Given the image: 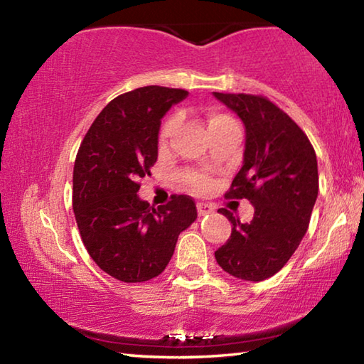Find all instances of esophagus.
Wrapping results in <instances>:
<instances>
[{
	"label": "esophagus",
	"instance_id": "esophagus-1",
	"mask_svg": "<svg viewBox=\"0 0 364 364\" xmlns=\"http://www.w3.org/2000/svg\"><path fill=\"white\" fill-rule=\"evenodd\" d=\"M197 213H199L200 217H204V215H208V213H213V207L208 204H204V202H199V204H197Z\"/></svg>",
	"mask_w": 364,
	"mask_h": 364
}]
</instances>
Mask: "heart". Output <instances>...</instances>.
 Instances as JSON below:
<instances>
[{
    "label": "heart",
    "instance_id": "obj_1",
    "mask_svg": "<svg viewBox=\"0 0 364 364\" xmlns=\"http://www.w3.org/2000/svg\"><path fill=\"white\" fill-rule=\"evenodd\" d=\"M226 119H228V117H225V115L215 114V115L210 117V120H208V127L213 125V123H217V122L226 120ZM175 127H176V120L175 119L167 120V123H165L164 128H162V133H160V139L165 141L167 138H170L171 133H173V130H175ZM186 181H188L189 186L196 191V193H202V191H205L208 188V180H207L205 176H202V175L189 173L186 176Z\"/></svg>",
    "mask_w": 364,
    "mask_h": 364
}]
</instances>
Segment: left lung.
I'll use <instances>...</instances> for the list:
<instances>
[{
	"instance_id": "1",
	"label": "left lung",
	"mask_w": 364,
	"mask_h": 364,
	"mask_svg": "<svg viewBox=\"0 0 364 364\" xmlns=\"http://www.w3.org/2000/svg\"><path fill=\"white\" fill-rule=\"evenodd\" d=\"M213 96L245 128L242 167L226 197L249 199L255 210L249 223H241L220 208L232 231L215 258L234 278L258 282L278 273L305 236L318 197L316 154L297 123L267 97Z\"/></svg>"
}]
</instances>
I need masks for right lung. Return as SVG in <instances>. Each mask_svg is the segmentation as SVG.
Segmentation results:
<instances>
[{"label": "right lung", "mask_w": 364, "mask_h": 364, "mask_svg": "<svg viewBox=\"0 0 364 364\" xmlns=\"http://www.w3.org/2000/svg\"><path fill=\"white\" fill-rule=\"evenodd\" d=\"M188 91L143 86L110 101L80 146L73 167V213L88 254L123 282L156 278L173 255L180 232L194 223L189 196L154 208L138 196L159 156V132Z\"/></svg>", "instance_id": "1"}]
</instances>
